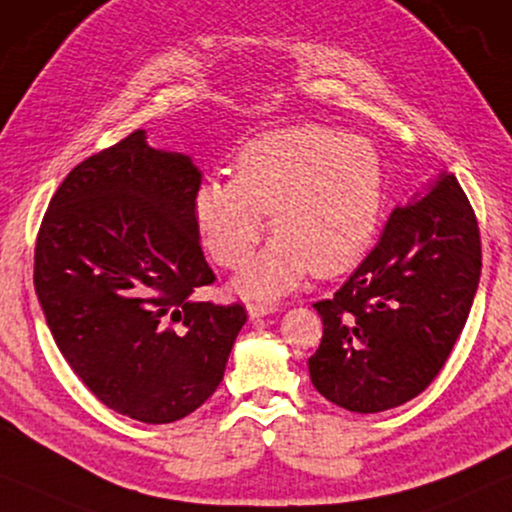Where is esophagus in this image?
Returning <instances> with one entry per match:
<instances>
[{"mask_svg": "<svg viewBox=\"0 0 512 512\" xmlns=\"http://www.w3.org/2000/svg\"><path fill=\"white\" fill-rule=\"evenodd\" d=\"M278 306L276 304H269V301H250L248 304V315L250 318H264V315L269 313H276Z\"/></svg>", "mask_w": 512, "mask_h": 512, "instance_id": "34e87169", "label": "esophagus"}]
</instances>
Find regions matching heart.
<instances>
[{
  "instance_id": "1",
  "label": "heart",
  "mask_w": 512,
  "mask_h": 512,
  "mask_svg": "<svg viewBox=\"0 0 512 512\" xmlns=\"http://www.w3.org/2000/svg\"><path fill=\"white\" fill-rule=\"evenodd\" d=\"M385 206V164L362 136L327 125L259 134L239 150L234 178L199 187L194 215L215 262L239 269L264 232L276 234L243 271L239 287L276 297L308 271L331 278L357 266L376 243Z\"/></svg>"
}]
</instances>
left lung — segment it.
<instances>
[{"instance_id":"1","label":"left lung","mask_w":512,"mask_h":512,"mask_svg":"<svg viewBox=\"0 0 512 512\" xmlns=\"http://www.w3.org/2000/svg\"><path fill=\"white\" fill-rule=\"evenodd\" d=\"M482 266L473 206L452 174L394 208L376 248L331 299L315 301L322 341L308 359L322 397L352 413L415 399L448 362Z\"/></svg>"}]
</instances>
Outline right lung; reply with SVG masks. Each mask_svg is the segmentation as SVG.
Instances as JSON below:
<instances>
[{
	"mask_svg": "<svg viewBox=\"0 0 512 512\" xmlns=\"http://www.w3.org/2000/svg\"><path fill=\"white\" fill-rule=\"evenodd\" d=\"M201 171L136 129L76 164L50 199L34 290L62 357L120 415L167 424L218 390L248 315L192 297L215 273L199 243Z\"/></svg>",
	"mask_w": 512,
	"mask_h": 512,
	"instance_id": "right-lung-1",
	"label": "right lung"
}]
</instances>
